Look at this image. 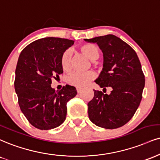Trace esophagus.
I'll return each instance as SVG.
<instances>
[{"mask_svg": "<svg viewBox=\"0 0 160 160\" xmlns=\"http://www.w3.org/2000/svg\"><path fill=\"white\" fill-rule=\"evenodd\" d=\"M82 88H80V87H77V92H78V93H80V92H82Z\"/></svg>", "mask_w": 160, "mask_h": 160, "instance_id": "34e87169", "label": "esophagus"}]
</instances>
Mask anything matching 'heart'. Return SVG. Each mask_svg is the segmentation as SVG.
Returning <instances> with one entry per match:
<instances>
[{
	"label": "heart",
	"instance_id": "obj_1",
	"mask_svg": "<svg viewBox=\"0 0 160 160\" xmlns=\"http://www.w3.org/2000/svg\"><path fill=\"white\" fill-rule=\"evenodd\" d=\"M80 50L89 59L95 60L100 56V48L95 44L86 43L80 47ZM71 59H72V51L65 50L61 56V66L65 72H68L71 69ZM95 74L93 72H74L67 77V82L70 85L76 87H82L86 86L90 80L95 78Z\"/></svg>",
	"mask_w": 160,
	"mask_h": 160
}]
</instances>
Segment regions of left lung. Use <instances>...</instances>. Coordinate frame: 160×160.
I'll return each mask as SVG.
<instances>
[{"instance_id": "8db88e82", "label": "left lung", "mask_w": 160, "mask_h": 160, "mask_svg": "<svg viewBox=\"0 0 160 160\" xmlns=\"http://www.w3.org/2000/svg\"><path fill=\"white\" fill-rule=\"evenodd\" d=\"M96 43L103 53V68L95 82L109 95L94 90L88 103V118L97 126L116 129L132 118L142 101L145 75L138 56L128 44L114 35L87 39Z\"/></svg>"}]
</instances>
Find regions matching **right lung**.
Segmentation results:
<instances>
[{"mask_svg": "<svg viewBox=\"0 0 160 160\" xmlns=\"http://www.w3.org/2000/svg\"><path fill=\"white\" fill-rule=\"evenodd\" d=\"M73 40L47 37L32 42L22 50L15 68V90L20 109L28 122L39 130L57 128L64 122L67 103L77 95L66 85L56 92L52 80L62 74L61 56Z\"/></svg>", "mask_w": 160, "mask_h": 160, "instance_id": "obj_1", "label": "right lung"}]
</instances>
